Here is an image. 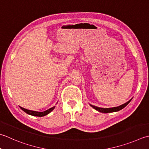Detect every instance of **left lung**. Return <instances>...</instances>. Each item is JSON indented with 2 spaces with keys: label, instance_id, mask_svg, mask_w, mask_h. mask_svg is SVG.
Segmentation results:
<instances>
[{
  "label": "left lung",
  "instance_id": "1",
  "mask_svg": "<svg viewBox=\"0 0 149 149\" xmlns=\"http://www.w3.org/2000/svg\"><path fill=\"white\" fill-rule=\"evenodd\" d=\"M132 100V98H131L129 101H128L127 103H125L123 104H121L120 106L118 107H112V108H101V107H97L94 105H92V104H90V105L91 106L92 108L96 110H97L98 112H102V113H110V112H118L121 109H124V108L126 107L128 104H129L131 100Z\"/></svg>",
  "mask_w": 149,
  "mask_h": 149
}]
</instances>
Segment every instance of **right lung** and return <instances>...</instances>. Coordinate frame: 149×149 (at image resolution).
Segmentation results:
<instances>
[{"label":"right lung","instance_id":"1","mask_svg":"<svg viewBox=\"0 0 149 149\" xmlns=\"http://www.w3.org/2000/svg\"><path fill=\"white\" fill-rule=\"evenodd\" d=\"M19 107L23 110V111L25 112L26 113H28V114H29V115L33 116H37V117H42V116H45L46 115H48L49 113H50L52 110L55 109V106L52 107V108H50V109H49L48 110H46V111H44V112L33 111V110H30L26 109H24V108H22L21 107Z\"/></svg>","mask_w":149,"mask_h":149}]
</instances>
